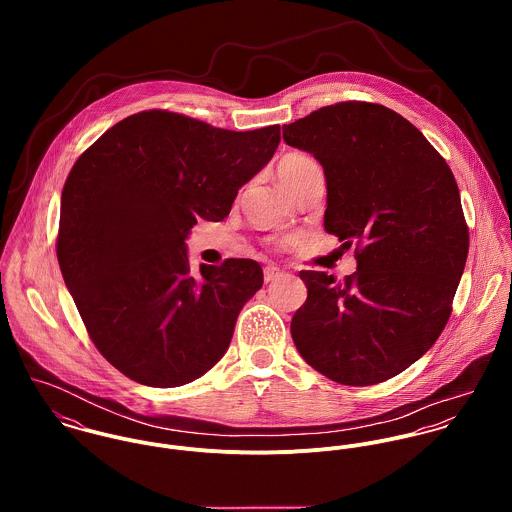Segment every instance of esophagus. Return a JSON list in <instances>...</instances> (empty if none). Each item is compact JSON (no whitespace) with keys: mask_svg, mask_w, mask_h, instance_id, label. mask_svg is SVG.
Returning <instances> with one entry per match:
<instances>
[{"mask_svg":"<svg viewBox=\"0 0 512 512\" xmlns=\"http://www.w3.org/2000/svg\"><path fill=\"white\" fill-rule=\"evenodd\" d=\"M280 276H282V270H280L278 266H266V268H264V282H266V284L274 282V280L280 278Z\"/></svg>","mask_w":512,"mask_h":512,"instance_id":"34e87169","label":"esophagus"}]
</instances>
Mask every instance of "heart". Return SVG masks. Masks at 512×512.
Listing matches in <instances>:
<instances>
[{
    "label": "heart",
    "mask_w": 512,
    "mask_h": 512,
    "mask_svg": "<svg viewBox=\"0 0 512 512\" xmlns=\"http://www.w3.org/2000/svg\"><path fill=\"white\" fill-rule=\"evenodd\" d=\"M319 169H321L319 163L311 155L293 151V153H288V155H284L280 159V163H278V177H280L282 185L286 189H290L295 183H299L303 177H307L309 173L319 171Z\"/></svg>",
    "instance_id": "1"
}]
</instances>
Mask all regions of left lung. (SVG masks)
Wrapping results in <instances>:
<instances>
[{"instance_id": "8db88e82", "label": "left lung", "mask_w": 512, "mask_h": 512, "mask_svg": "<svg viewBox=\"0 0 512 512\" xmlns=\"http://www.w3.org/2000/svg\"><path fill=\"white\" fill-rule=\"evenodd\" d=\"M327 179L325 230L355 246L357 272L335 282L301 270L299 355L323 376L370 386L414 365L438 341L457 292L469 228L445 159L394 110L339 102L284 126Z\"/></svg>"}]
</instances>
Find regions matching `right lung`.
<instances>
[{
  "instance_id": "add662e5",
  "label": "right lung",
  "mask_w": 512,
  "mask_h": 512,
  "mask_svg": "<svg viewBox=\"0 0 512 512\" xmlns=\"http://www.w3.org/2000/svg\"><path fill=\"white\" fill-rule=\"evenodd\" d=\"M280 126L232 132L146 110L104 132L63 187L57 258L100 355L128 378L171 388L226 353L258 262L228 258L193 274L185 238L228 217L238 189L274 155Z\"/></svg>"
}]
</instances>
